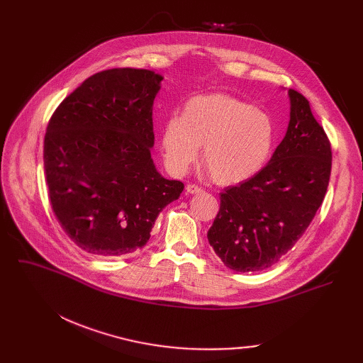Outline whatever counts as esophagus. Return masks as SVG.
I'll return each mask as SVG.
<instances>
[{
	"mask_svg": "<svg viewBox=\"0 0 363 363\" xmlns=\"http://www.w3.org/2000/svg\"><path fill=\"white\" fill-rule=\"evenodd\" d=\"M185 193L186 194H200V193H203V189H201V186H199L196 184H189L185 186Z\"/></svg>",
	"mask_w": 363,
	"mask_h": 363,
	"instance_id": "34e87169",
	"label": "esophagus"
}]
</instances>
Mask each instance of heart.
I'll return each mask as SVG.
<instances>
[{
  "instance_id": "heart-1",
  "label": "heart",
  "mask_w": 363,
  "mask_h": 363,
  "mask_svg": "<svg viewBox=\"0 0 363 363\" xmlns=\"http://www.w3.org/2000/svg\"><path fill=\"white\" fill-rule=\"evenodd\" d=\"M275 144V125L268 114L226 94L197 95L181 118H170L162 132L166 166L184 175L199 157L220 185L253 178L268 163Z\"/></svg>"
}]
</instances>
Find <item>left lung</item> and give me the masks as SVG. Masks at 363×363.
<instances>
[{
  "label": "left lung",
  "mask_w": 363,
  "mask_h": 363,
  "mask_svg": "<svg viewBox=\"0 0 363 363\" xmlns=\"http://www.w3.org/2000/svg\"><path fill=\"white\" fill-rule=\"evenodd\" d=\"M285 137L257 175L220 193L207 240L225 266L257 272L278 263L306 231L325 197L331 145L309 101L289 89Z\"/></svg>",
  "instance_id": "left-lung-1"
}]
</instances>
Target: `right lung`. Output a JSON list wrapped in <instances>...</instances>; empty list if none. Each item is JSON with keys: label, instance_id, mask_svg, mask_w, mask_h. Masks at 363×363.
Listing matches in <instances>:
<instances>
[{"label": "right lung", "instance_id": "1", "mask_svg": "<svg viewBox=\"0 0 363 363\" xmlns=\"http://www.w3.org/2000/svg\"><path fill=\"white\" fill-rule=\"evenodd\" d=\"M162 81L147 69L95 73L48 123L44 169L52 212L86 253L119 257L143 249L159 213L184 191L151 157Z\"/></svg>", "mask_w": 363, "mask_h": 363}]
</instances>
